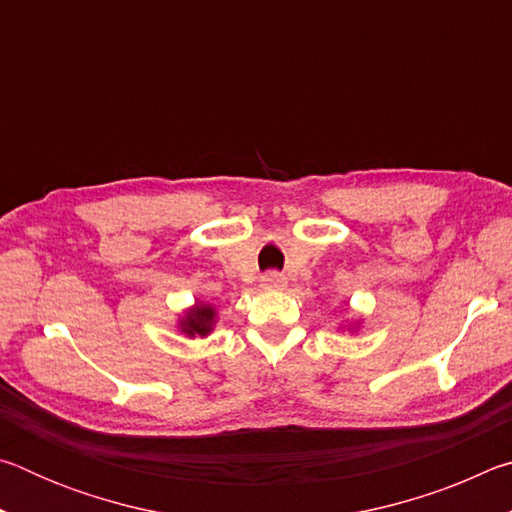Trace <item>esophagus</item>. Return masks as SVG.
Instances as JSON below:
<instances>
[{
  "instance_id": "1",
  "label": "esophagus",
  "mask_w": 512,
  "mask_h": 512,
  "mask_svg": "<svg viewBox=\"0 0 512 512\" xmlns=\"http://www.w3.org/2000/svg\"><path fill=\"white\" fill-rule=\"evenodd\" d=\"M284 277L280 275V273H266V275H262V287L266 289V291H280V289H284Z\"/></svg>"
}]
</instances>
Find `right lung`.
<instances>
[{"mask_svg":"<svg viewBox=\"0 0 512 512\" xmlns=\"http://www.w3.org/2000/svg\"><path fill=\"white\" fill-rule=\"evenodd\" d=\"M216 323V309L207 302H196L194 307H189L183 316L178 318V329L189 339L194 336H207L214 329Z\"/></svg>","mask_w":512,"mask_h":512,"instance_id":"1","label":"right lung"}]
</instances>
